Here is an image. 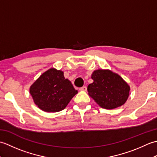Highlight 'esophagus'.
Returning a JSON list of instances; mask_svg holds the SVG:
<instances>
[{
	"label": "esophagus",
	"mask_w": 157,
	"mask_h": 157,
	"mask_svg": "<svg viewBox=\"0 0 157 157\" xmlns=\"http://www.w3.org/2000/svg\"><path fill=\"white\" fill-rule=\"evenodd\" d=\"M86 90H87V87H86V86H83V87L79 88V90L81 91H86Z\"/></svg>",
	"instance_id": "obj_1"
}]
</instances>
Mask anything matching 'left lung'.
<instances>
[{
	"label": "left lung",
	"instance_id": "left-lung-1",
	"mask_svg": "<svg viewBox=\"0 0 157 157\" xmlns=\"http://www.w3.org/2000/svg\"><path fill=\"white\" fill-rule=\"evenodd\" d=\"M92 79L88 94L102 108L115 109L126 102L130 88L121 77L109 70L98 69L93 72Z\"/></svg>",
	"mask_w": 157,
	"mask_h": 157
}]
</instances>
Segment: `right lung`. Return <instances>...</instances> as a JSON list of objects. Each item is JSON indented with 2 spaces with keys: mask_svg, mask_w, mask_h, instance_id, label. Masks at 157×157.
Instances as JSON below:
<instances>
[{
  "mask_svg": "<svg viewBox=\"0 0 157 157\" xmlns=\"http://www.w3.org/2000/svg\"><path fill=\"white\" fill-rule=\"evenodd\" d=\"M29 92L35 104L46 112H58L64 109L78 91L63 72L50 69L32 85Z\"/></svg>",
  "mask_w": 157,
  "mask_h": 157,
  "instance_id": "obj_1",
  "label": "right lung"
}]
</instances>
